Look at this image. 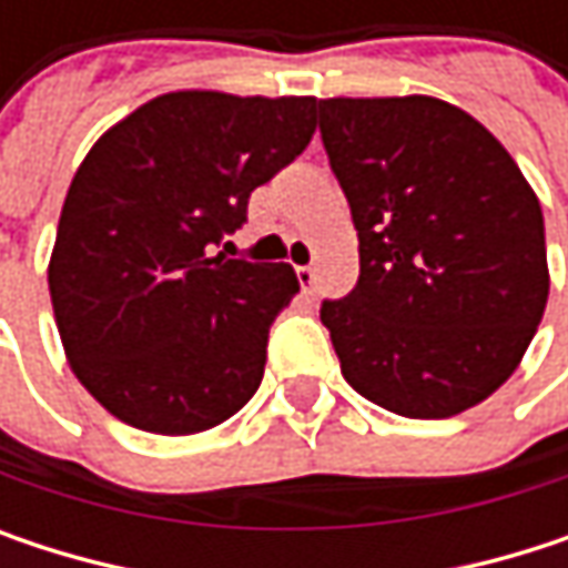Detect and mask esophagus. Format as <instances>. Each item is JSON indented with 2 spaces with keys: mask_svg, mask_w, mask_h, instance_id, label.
Listing matches in <instances>:
<instances>
[{
  "mask_svg": "<svg viewBox=\"0 0 568 568\" xmlns=\"http://www.w3.org/2000/svg\"><path fill=\"white\" fill-rule=\"evenodd\" d=\"M295 276H298V285H302V292H305V295H312V292H315L318 276H315V270H312V266H298V270H295Z\"/></svg>",
  "mask_w": 568,
  "mask_h": 568,
  "instance_id": "34e87169",
  "label": "esophagus"
}]
</instances>
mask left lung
<instances>
[{"mask_svg": "<svg viewBox=\"0 0 568 568\" xmlns=\"http://www.w3.org/2000/svg\"><path fill=\"white\" fill-rule=\"evenodd\" d=\"M318 131L358 230V285L322 302L345 382L417 420L480 404L516 372L549 298L532 186L440 98H325Z\"/></svg>", "mask_w": 568, "mask_h": 568, "instance_id": "left-lung-1", "label": "left lung"}]
</instances>
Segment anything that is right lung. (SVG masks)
Here are the masks:
<instances>
[{"mask_svg":"<svg viewBox=\"0 0 568 568\" xmlns=\"http://www.w3.org/2000/svg\"><path fill=\"white\" fill-rule=\"evenodd\" d=\"M315 134V98L171 91L118 121L74 173L49 263L71 372L118 420L196 434L256 395L285 263L216 253L250 193Z\"/></svg>","mask_w":568,"mask_h":568,"instance_id":"obj_1","label":"right lung"}]
</instances>
